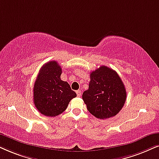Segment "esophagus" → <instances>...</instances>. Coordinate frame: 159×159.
Returning <instances> with one entry per match:
<instances>
[{"label": "esophagus", "mask_w": 159, "mask_h": 159, "mask_svg": "<svg viewBox=\"0 0 159 159\" xmlns=\"http://www.w3.org/2000/svg\"><path fill=\"white\" fill-rule=\"evenodd\" d=\"M76 94H77L78 97H80V96L81 95V90H77V91H76Z\"/></svg>", "instance_id": "esophagus-1"}]
</instances>
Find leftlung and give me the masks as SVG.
Listing matches in <instances>:
<instances>
[{
  "label": "left lung",
  "instance_id": "left-lung-1",
  "mask_svg": "<svg viewBox=\"0 0 159 159\" xmlns=\"http://www.w3.org/2000/svg\"><path fill=\"white\" fill-rule=\"evenodd\" d=\"M126 97L125 88L119 75L106 66H100L92 72L89 89L82 95L88 111L101 120L119 113Z\"/></svg>",
  "mask_w": 159,
  "mask_h": 159
}]
</instances>
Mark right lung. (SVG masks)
<instances>
[{
	"label": "right lung",
	"instance_id": "obj_1",
	"mask_svg": "<svg viewBox=\"0 0 159 159\" xmlns=\"http://www.w3.org/2000/svg\"><path fill=\"white\" fill-rule=\"evenodd\" d=\"M62 70L56 61L45 64L34 85V103L40 113L56 116L67 108L70 101L77 94L67 81L61 80Z\"/></svg>",
	"mask_w": 159,
	"mask_h": 159
}]
</instances>
